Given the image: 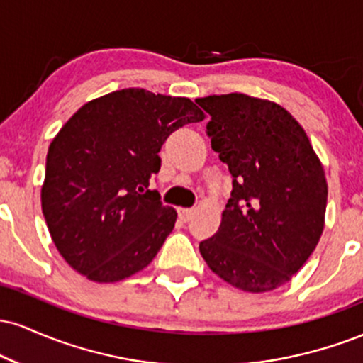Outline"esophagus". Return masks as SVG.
Returning <instances> with one entry per match:
<instances>
[{
  "label": "esophagus",
  "mask_w": 363,
  "mask_h": 363,
  "mask_svg": "<svg viewBox=\"0 0 363 363\" xmlns=\"http://www.w3.org/2000/svg\"><path fill=\"white\" fill-rule=\"evenodd\" d=\"M194 213H196L194 208H179V218H181L182 222H189V220H193Z\"/></svg>",
  "instance_id": "obj_1"
}]
</instances>
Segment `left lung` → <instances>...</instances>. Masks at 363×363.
<instances>
[{"label":"left lung","instance_id":"left-lung-1","mask_svg":"<svg viewBox=\"0 0 363 363\" xmlns=\"http://www.w3.org/2000/svg\"><path fill=\"white\" fill-rule=\"evenodd\" d=\"M210 114L206 135L232 176L218 232L199 244L215 274L262 294L291 280L324 228L328 182L289 111L245 94L196 99Z\"/></svg>","mask_w":363,"mask_h":363}]
</instances>
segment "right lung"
I'll list each match as a JSON object with an SVG mask.
<instances>
[{
  "mask_svg": "<svg viewBox=\"0 0 363 363\" xmlns=\"http://www.w3.org/2000/svg\"><path fill=\"white\" fill-rule=\"evenodd\" d=\"M205 114L186 97L116 90L80 107L49 145L40 201L65 261L97 283H114L152 262L177 213L150 181L162 145Z\"/></svg>",
  "mask_w": 363,
  "mask_h": 363,
  "instance_id": "right-lung-1",
  "label": "right lung"
}]
</instances>
